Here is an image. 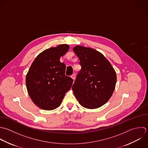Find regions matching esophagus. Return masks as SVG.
Here are the masks:
<instances>
[{"instance_id":"1","label":"esophagus","mask_w":148,"mask_h":148,"mask_svg":"<svg viewBox=\"0 0 148 148\" xmlns=\"http://www.w3.org/2000/svg\"><path fill=\"white\" fill-rule=\"evenodd\" d=\"M71 77L73 79V80H75V74H73L71 76Z\"/></svg>"}]
</instances>
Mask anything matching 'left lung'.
I'll return each mask as SVG.
<instances>
[{"instance_id":"1","label":"left lung","mask_w":148,"mask_h":148,"mask_svg":"<svg viewBox=\"0 0 148 148\" xmlns=\"http://www.w3.org/2000/svg\"><path fill=\"white\" fill-rule=\"evenodd\" d=\"M73 51L81 66L72 86L74 95L82 107L99 108L109 100L114 91L115 71L104 56L93 48L78 45Z\"/></svg>"}]
</instances>
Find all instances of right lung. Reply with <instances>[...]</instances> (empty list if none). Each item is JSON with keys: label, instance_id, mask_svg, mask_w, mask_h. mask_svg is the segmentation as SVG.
Segmentation results:
<instances>
[{"label": "right lung", "instance_id": "1", "mask_svg": "<svg viewBox=\"0 0 148 148\" xmlns=\"http://www.w3.org/2000/svg\"><path fill=\"white\" fill-rule=\"evenodd\" d=\"M69 49L67 44L45 49L32 63L26 77L29 95L39 108L52 110L59 107L73 79L65 75L66 65L60 58Z\"/></svg>", "mask_w": 148, "mask_h": 148}]
</instances>
